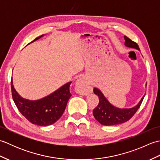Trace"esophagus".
<instances>
[{"label": "esophagus", "mask_w": 160, "mask_h": 160, "mask_svg": "<svg viewBox=\"0 0 160 160\" xmlns=\"http://www.w3.org/2000/svg\"><path fill=\"white\" fill-rule=\"evenodd\" d=\"M76 86L82 95H86L89 92V86L87 79L84 78H80L76 82Z\"/></svg>", "instance_id": "1"}]
</instances>
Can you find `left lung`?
<instances>
[{
    "label": "left lung",
    "instance_id": "left-lung-1",
    "mask_svg": "<svg viewBox=\"0 0 160 160\" xmlns=\"http://www.w3.org/2000/svg\"><path fill=\"white\" fill-rule=\"evenodd\" d=\"M124 39L125 46L140 50L136 42L132 41L126 36H124ZM93 92L99 97V104L93 110V116L101 124L105 126L120 124L130 120L140 108L144 98V96L140 102L134 107L131 108H119L115 107L108 102L102 93L97 88H94Z\"/></svg>",
    "mask_w": 160,
    "mask_h": 160
}]
</instances>
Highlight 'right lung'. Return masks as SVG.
<instances>
[{"label":"right lung","mask_w":160,"mask_h":160,"mask_svg":"<svg viewBox=\"0 0 160 160\" xmlns=\"http://www.w3.org/2000/svg\"><path fill=\"white\" fill-rule=\"evenodd\" d=\"M43 36L38 37L31 42ZM71 83L65 84L48 96L32 101L24 99L19 96L13 87L12 79V98L19 111L31 123L38 126L51 125L62 116L65 110L67 102L71 96L69 91Z\"/></svg>","instance_id":"add662e5"}]
</instances>
